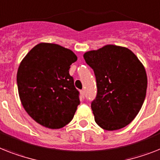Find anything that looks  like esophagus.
I'll list each match as a JSON object with an SVG mask.
<instances>
[{
  "label": "esophagus",
  "instance_id": "1",
  "mask_svg": "<svg viewBox=\"0 0 160 160\" xmlns=\"http://www.w3.org/2000/svg\"><path fill=\"white\" fill-rule=\"evenodd\" d=\"M80 93H81V96L84 98V96H85V91H84V90H82L81 92H80Z\"/></svg>",
  "mask_w": 160,
  "mask_h": 160
}]
</instances>
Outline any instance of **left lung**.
I'll use <instances>...</instances> for the list:
<instances>
[{
	"label": "left lung",
	"mask_w": 160,
	"mask_h": 160,
	"mask_svg": "<svg viewBox=\"0 0 160 160\" xmlns=\"http://www.w3.org/2000/svg\"><path fill=\"white\" fill-rule=\"evenodd\" d=\"M93 69L97 94L92 102L95 121L107 131L128 125L139 113L147 88L143 64L126 47L106 45L83 55Z\"/></svg>",
	"instance_id": "1"
}]
</instances>
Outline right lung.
Masks as SVG:
<instances>
[{
	"label": "right lung",
	"mask_w": 160,
	"mask_h": 160,
	"mask_svg": "<svg viewBox=\"0 0 160 160\" xmlns=\"http://www.w3.org/2000/svg\"><path fill=\"white\" fill-rule=\"evenodd\" d=\"M77 59L69 49L42 42L21 61L18 96L28 115L42 126L61 128L73 118L80 101L69 68Z\"/></svg>",
	"instance_id": "obj_1"
}]
</instances>
